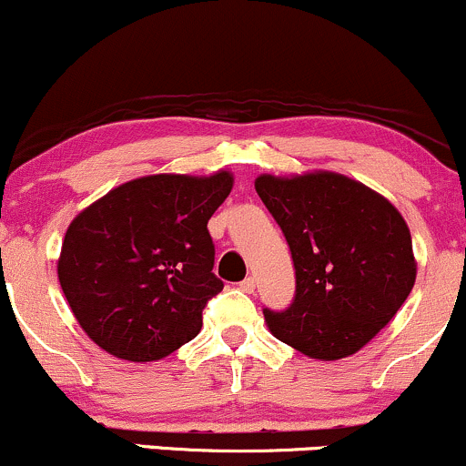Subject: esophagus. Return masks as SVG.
Returning a JSON list of instances; mask_svg holds the SVG:
<instances>
[{"mask_svg": "<svg viewBox=\"0 0 466 466\" xmlns=\"http://www.w3.org/2000/svg\"><path fill=\"white\" fill-rule=\"evenodd\" d=\"M238 287L243 289L245 293H254V289H256V280H254V278H251V276H248V278H245L243 282H240Z\"/></svg>", "mask_w": 466, "mask_h": 466, "instance_id": "1", "label": "esophagus"}]
</instances>
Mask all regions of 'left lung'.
Returning a JSON list of instances; mask_svg holds the SVG:
<instances>
[{
	"mask_svg": "<svg viewBox=\"0 0 466 466\" xmlns=\"http://www.w3.org/2000/svg\"><path fill=\"white\" fill-rule=\"evenodd\" d=\"M256 192L291 249L296 296L263 309L267 326L313 360H341L372 339L416 280L411 237L397 208L337 173L260 175Z\"/></svg>",
	"mask_w": 466,
	"mask_h": 466,
	"instance_id": "obj_1",
	"label": "left lung"
}]
</instances>
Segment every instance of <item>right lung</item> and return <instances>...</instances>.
<instances>
[{
	"label": "right lung",
	"mask_w": 466,
	"mask_h": 466,
	"mask_svg": "<svg viewBox=\"0 0 466 466\" xmlns=\"http://www.w3.org/2000/svg\"><path fill=\"white\" fill-rule=\"evenodd\" d=\"M229 190L228 170L151 175L106 192L69 223L58 282L100 349L155 361L197 337L203 309L223 289L208 221Z\"/></svg>",
	"instance_id": "1"
}]
</instances>
